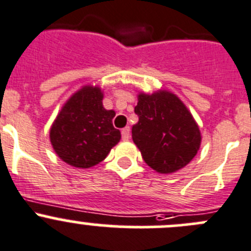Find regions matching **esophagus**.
<instances>
[{
	"instance_id": "obj_1",
	"label": "esophagus",
	"mask_w": 251,
	"mask_h": 251,
	"mask_svg": "<svg viewBox=\"0 0 251 251\" xmlns=\"http://www.w3.org/2000/svg\"><path fill=\"white\" fill-rule=\"evenodd\" d=\"M121 136H123L124 141H127L130 138V127L128 126H126V127H124L121 130Z\"/></svg>"
}]
</instances>
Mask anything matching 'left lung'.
Segmentation results:
<instances>
[{
	"label": "left lung",
	"instance_id": "8db88e82",
	"mask_svg": "<svg viewBox=\"0 0 251 251\" xmlns=\"http://www.w3.org/2000/svg\"><path fill=\"white\" fill-rule=\"evenodd\" d=\"M137 99L132 140L143 160L160 174L189 164L200 148L201 133L185 104L168 91L140 93Z\"/></svg>",
	"mask_w": 251,
	"mask_h": 251
}]
</instances>
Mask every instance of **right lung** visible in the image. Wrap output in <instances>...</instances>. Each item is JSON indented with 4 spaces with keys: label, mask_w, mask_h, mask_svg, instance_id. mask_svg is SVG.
<instances>
[{
    "label": "right lung",
    "mask_w": 251,
    "mask_h": 251,
    "mask_svg": "<svg viewBox=\"0 0 251 251\" xmlns=\"http://www.w3.org/2000/svg\"><path fill=\"white\" fill-rule=\"evenodd\" d=\"M114 110L103 106L99 87L84 86L65 103L50 128L56 154L76 168H91L106 158L121 138L113 126Z\"/></svg>",
    "instance_id": "add662e5"
}]
</instances>
